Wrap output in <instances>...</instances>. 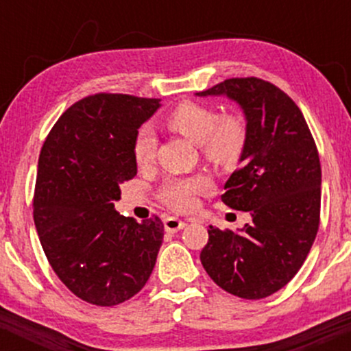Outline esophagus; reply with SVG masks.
I'll list each match as a JSON object with an SVG mask.
<instances>
[{"instance_id":"34e87169","label":"esophagus","mask_w":351,"mask_h":351,"mask_svg":"<svg viewBox=\"0 0 351 351\" xmlns=\"http://www.w3.org/2000/svg\"><path fill=\"white\" fill-rule=\"evenodd\" d=\"M163 224H165V229H167L168 232H176L186 226V221L178 219V217H175V216H168V217H165Z\"/></svg>"}]
</instances>
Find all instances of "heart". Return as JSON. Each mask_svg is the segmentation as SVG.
Masks as SVG:
<instances>
[{"instance_id":"1","label":"heart","mask_w":351,"mask_h":351,"mask_svg":"<svg viewBox=\"0 0 351 351\" xmlns=\"http://www.w3.org/2000/svg\"><path fill=\"white\" fill-rule=\"evenodd\" d=\"M168 128L178 132L193 143H199L204 158L215 165H231L243 155L247 130L239 117L221 115L216 108L198 102H181L165 119ZM156 136L150 127H142L134 140V158L138 167L152 163ZM211 183L206 176H173L165 181L160 198L175 211L195 208L196 196L206 193Z\"/></svg>"}]
</instances>
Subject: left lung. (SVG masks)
Returning a JSON list of instances; mask_svg holds the SVG:
<instances>
[{
	"instance_id": "obj_1",
	"label": "left lung",
	"mask_w": 351,
	"mask_h": 351,
	"mask_svg": "<svg viewBox=\"0 0 351 351\" xmlns=\"http://www.w3.org/2000/svg\"><path fill=\"white\" fill-rule=\"evenodd\" d=\"M196 95H226L243 108L247 142L221 199L252 217L237 232L209 226L201 264L232 295L264 299L292 280L315 241L322 184L317 145L300 108L267 80L226 79Z\"/></svg>"
}]
</instances>
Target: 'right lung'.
Segmentation results:
<instances>
[{"instance_id": "add662e5", "label": "right lung", "mask_w": 351, "mask_h": 351, "mask_svg": "<svg viewBox=\"0 0 351 351\" xmlns=\"http://www.w3.org/2000/svg\"><path fill=\"white\" fill-rule=\"evenodd\" d=\"M160 99L95 94L59 117L39 153L34 224L69 291L99 307L132 299L150 279L163 223L115 211L120 184L136 175L134 140Z\"/></svg>"}]
</instances>
